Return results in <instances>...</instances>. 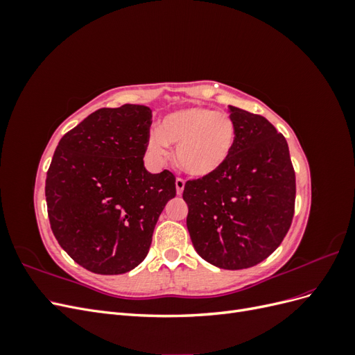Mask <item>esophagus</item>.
<instances>
[{"label":"esophagus","mask_w":355,"mask_h":355,"mask_svg":"<svg viewBox=\"0 0 355 355\" xmlns=\"http://www.w3.org/2000/svg\"><path fill=\"white\" fill-rule=\"evenodd\" d=\"M184 189H185V180L178 178L176 179V194L182 196V192H184Z\"/></svg>","instance_id":"34e87169"}]
</instances>
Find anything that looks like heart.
<instances>
[{
	"label": "heart",
	"mask_w": 355,
	"mask_h": 355,
	"mask_svg": "<svg viewBox=\"0 0 355 355\" xmlns=\"http://www.w3.org/2000/svg\"><path fill=\"white\" fill-rule=\"evenodd\" d=\"M237 127L227 112L206 106H188L163 116L159 128L148 136V151L163 161L170 157V144L176 145L179 166L187 173L206 178L216 173L230 159Z\"/></svg>",
	"instance_id": "1"
}]
</instances>
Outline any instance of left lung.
I'll return each instance as SVG.
<instances>
[{"label":"left lung","mask_w":355,"mask_h":355,"mask_svg":"<svg viewBox=\"0 0 355 355\" xmlns=\"http://www.w3.org/2000/svg\"><path fill=\"white\" fill-rule=\"evenodd\" d=\"M237 142L210 176L188 180L187 227L194 249L223 270H244L266 259L290 228L295 171L283 135L263 118L230 106Z\"/></svg>","instance_id":"left-lung-1"}]
</instances>
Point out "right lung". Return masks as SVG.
<instances>
[{
  "label": "right lung",
  "instance_id": "add662e5",
  "mask_svg": "<svg viewBox=\"0 0 355 355\" xmlns=\"http://www.w3.org/2000/svg\"><path fill=\"white\" fill-rule=\"evenodd\" d=\"M151 118L145 105L98 110L60 139L53 155L46 179L51 231L94 274H124L141 263L176 196L173 173L153 175L144 166Z\"/></svg>",
  "mask_w": 355,
  "mask_h": 355
}]
</instances>
